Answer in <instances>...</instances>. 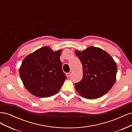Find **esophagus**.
<instances>
[{"mask_svg": "<svg viewBox=\"0 0 132 132\" xmlns=\"http://www.w3.org/2000/svg\"><path fill=\"white\" fill-rule=\"evenodd\" d=\"M71 74H72V71H69V73H67L66 74V75H67V77H70V75Z\"/></svg>", "mask_w": 132, "mask_h": 132, "instance_id": "obj_1", "label": "esophagus"}]
</instances>
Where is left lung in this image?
<instances>
[{
	"instance_id": "8db88e82",
	"label": "left lung",
	"mask_w": 132,
	"mask_h": 132,
	"mask_svg": "<svg viewBox=\"0 0 132 132\" xmlns=\"http://www.w3.org/2000/svg\"><path fill=\"white\" fill-rule=\"evenodd\" d=\"M82 65L81 80L75 84L78 93L87 99L102 96L114 85L117 66L111 55L100 48L90 46L82 52L76 50Z\"/></svg>"
}]
</instances>
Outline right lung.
Returning <instances> with one entry per match:
<instances>
[{"mask_svg":"<svg viewBox=\"0 0 132 132\" xmlns=\"http://www.w3.org/2000/svg\"><path fill=\"white\" fill-rule=\"evenodd\" d=\"M62 50L54 52L48 46L40 48L23 60L19 74L30 93L39 97L57 93L67 79L62 70L60 55Z\"/></svg>","mask_w":132,"mask_h":132,"instance_id":"obj_1","label":"right lung"}]
</instances>
